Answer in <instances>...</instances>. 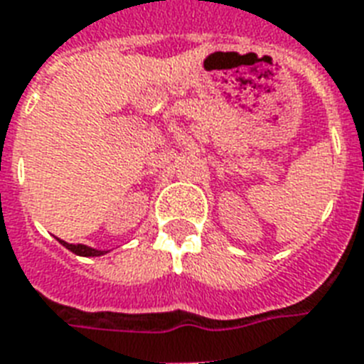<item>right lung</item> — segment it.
I'll use <instances>...</instances> for the list:
<instances>
[{"label":"right lung","mask_w":364,"mask_h":364,"mask_svg":"<svg viewBox=\"0 0 364 364\" xmlns=\"http://www.w3.org/2000/svg\"><path fill=\"white\" fill-rule=\"evenodd\" d=\"M58 241H60V245H64L68 250H72V252L77 256H102L108 252V250L92 249V247H87V245H72V243H66V241H62V239H58Z\"/></svg>","instance_id":"1"}]
</instances>
